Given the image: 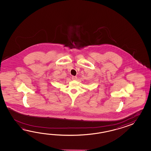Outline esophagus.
Returning a JSON list of instances; mask_svg holds the SVG:
<instances>
[{
	"mask_svg": "<svg viewBox=\"0 0 151 151\" xmlns=\"http://www.w3.org/2000/svg\"><path fill=\"white\" fill-rule=\"evenodd\" d=\"M72 79L73 80H76L77 79V77L76 76H72Z\"/></svg>",
	"mask_w": 151,
	"mask_h": 151,
	"instance_id": "1",
	"label": "esophagus"
}]
</instances>
